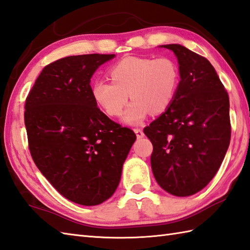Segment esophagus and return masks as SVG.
Segmentation results:
<instances>
[{"label": "esophagus", "instance_id": "34e87169", "mask_svg": "<svg viewBox=\"0 0 250 250\" xmlns=\"http://www.w3.org/2000/svg\"><path fill=\"white\" fill-rule=\"evenodd\" d=\"M134 132H135L137 139H142V137H144V132H143V130L134 129Z\"/></svg>", "mask_w": 250, "mask_h": 250}]
</instances>
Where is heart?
<instances>
[{
	"label": "heart",
	"instance_id": "b5f03b06",
	"mask_svg": "<svg viewBox=\"0 0 250 250\" xmlns=\"http://www.w3.org/2000/svg\"><path fill=\"white\" fill-rule=\"evenodd\" d=\"M110 81L98 79L91 95L110 117L120 116L129 95L133 101L126 108L124 121L140 125L148 114H163L172 105L179 83V68L173 59L161 57H126L108 70Z\"/></svg>",
	"mask_w": 250,
	"mask_h": 250
}]
</instances>
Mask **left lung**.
I'll list each match as a JSON object with an SVG mask.
<instances>
[{"label": "left lung", "instance_id": "8db88e82", "mask_svg": "<svg viewBox=\"0 0 250 250\" xmlns=\"http://www.w3.org/2000/svg\"><path fill=\"white\" fill-rule=\"evenodd\" d=\"M179 64L172 105L144 129L157 183L176 196L203 189L220 167L231 139L229 95L206 58L179 44L162 45Z\"/></svg>", "mask_w": 250, "mask_h": 250}]
</instances>
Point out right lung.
<instances>
[{"label": "right lung", "mask_w": 250, "mask_h": 250, "mask_svg": "<svg viewBox=\"0 0 250 250\" xmlns=\"http://www.w3.org/2000/svg\"><path fill=\"white\" fill-rule=\"evenodd\" d=\"M115 55L65 57L46 65L25 100L24 125L36 167L74 203H103L118 187L136 135L98 107L94 72Z\"/></svg>", "instance_id": "right-lung-1"}]
</instances>
